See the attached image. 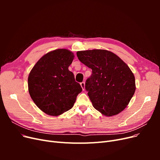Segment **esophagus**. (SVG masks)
<instances>
[{
  "label": "esophagus",
  "mask_w": 160,
  "mask_h": 160,
  "mask_svg": "<svg viewBox=\"0 0 160 160\" xmlns=\"http://www.w3.org/2000/svg\"><path fill=\"white\" fill-rule=\"evenodd\" d=\"M81 88H82V89H83V91L85 90V83L83 81V82H81V83H80Z\"/></svg>",
  "instance_id": "obj_1"
}]
</instances>
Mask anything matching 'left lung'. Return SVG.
Segmentation results:
<instances>
[{"mask_svg":"<svg viewBox=\"0 0 160 160\" xmlns=\"http://www.w3.org/2000/svg\"><path fill=\"white\" fill-rule=\"evenodd\" d=\"M77 56L92 69L85 88L93 108L105 116L126 108L135 91V77L128 65L107 50L77 51Z\"/></svg>","mask_w":160,"mask_h":160,"instance_id":"8db88e82","label":"left lung"}]
</instances>
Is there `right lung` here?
<instances>
[{
	"mask_svg": "<svg viewBox=\"0 0 160 160\" xmlns=\"http://www.w3.org/2000/svg\"><path fill=\"white\" fill-rule=\"evenodd\" d=\"M73 59L71 51L56 49L43 55L30 72L28 88L31 98L47 115L58 116L71 109L82 91L68 69Z\"/></svg>",
	"mask_w": 160,
	"mask_h": 160,
	"instance_id": "obj_1",
	"label": "right lung"
}]
</instances>
